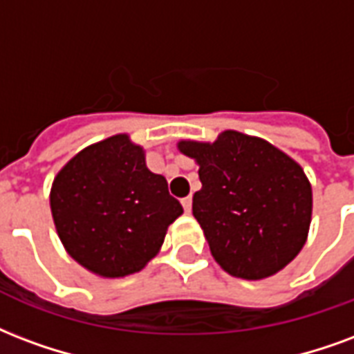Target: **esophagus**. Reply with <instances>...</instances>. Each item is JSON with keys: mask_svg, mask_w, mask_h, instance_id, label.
Wrapping results in <instances>:
<instances>
[{"mask_svg": "<svg viewBox=\"0 0 354 354\" xmlns=\"http://www.w3.org/2000/svg\"><path fill=\"white\" fill-rule=\"evenodd\" d=\"M191 204H193V198H191V197L182 198V206H184V210L187 212V214H189V212H191Z\"/></svg>", "mask_w": 354, "mask_h": 354, "instance_id": "1", "label": "esophagus"}]
</instances>
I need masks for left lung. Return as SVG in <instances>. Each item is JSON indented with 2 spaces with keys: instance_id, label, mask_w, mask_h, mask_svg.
Instances as JSON below:
<instances>
[{
  "instance_id": "8db88e82",
  "label": "left lung",
  "mask_w": 354,
  "mask_h": 354,
  "mask_svg": "<svg viewBox=\"0 0 354 354\" xmlns=\"http://www.w3.org/2000/svg\"><path fill=\"white\" fill-rule=\"evenodd\" d=\"M178 150L198 165L193 216L216 263L242 279L283 270L310 232L313 198L302 167L263 138L230 129L214 142L180 140Z\"/></svg>"
}]
</instances>
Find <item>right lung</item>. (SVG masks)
Segmentation results:
<instances>
[{
	"label": "right lung",
	"instance_id": "1",
	"mask_svg": "<svg viewBox=\"0 0 354 354\" xmlns=\"http://www.w3.org/2000/svg\"><path fill=\"white\" fill-rule=\"evenodd\" d=\"M50 210L65 251L101 277L142 270L184 214L165 176L146 167L142 146L125 133L65 163L52 182Z\"/></svg>",
	"mask_w": 354,
	"mask_h": 354
}]
</instances>
